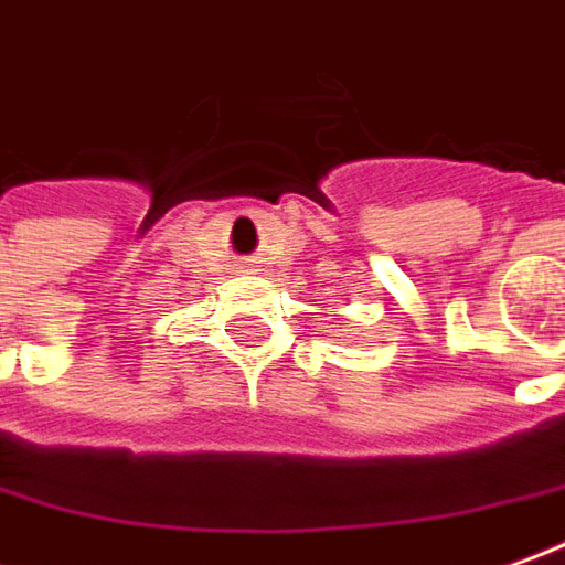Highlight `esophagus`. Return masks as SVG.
I'll list each match as a JSON object with an SVG mask.
<instances>
[{"instance_id": "1", "label": "esophagus", "mask_w": 565, "mask_h": 565, "mask_svg": "<svg viewBox=\"0 0 565 565\" xmlns=\"http://www.w3.org/2000/svg\"><path fill=\"white\" fill-rule=\"evenodd\" d=\"M243 274H248V270H243Z\"/></svg>"}]
</instances>
